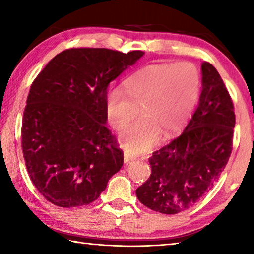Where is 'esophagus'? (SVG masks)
<instances>
[{
	"label": "esophagus",
	"mask_w": 254,
	"mask_h": 254,
	"mask_svg": "<svg viewBox=\"0 0 254 254\" xmlns=\"http://www.w3.org/2000/svg\"><path fill=\"white\" fill-rule=\"evenodd\" d=\"M133 160H135V157L131 156V154L127 152H124V163H128Z\"/></svg>",
	"instance_id": "esophagus-1"
}]
</instances>
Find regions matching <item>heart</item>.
I'll list each match as a JSON object with an SVG mask.
<instances>
[{"label":"heart","mask_w":254,"mask_h":254,"mask_svg":"<svg viewBox=\"0 0 254 254\" xmlns=\"http://www.w3.org/2000/svg\"><path fill=\"white\" fill-rule=\"evenodd\" d=\"M126 93L112 88L106 94L105 110L115 130H122L139 113L121 135L127 152H147L160 139L179 132L190 119L198 100L200 74L194 64H150L134 72L126 84Z\"/></svg>","instance_id":"heart-1"}]
</instances>
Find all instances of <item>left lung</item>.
I'll list each match as a JSON object with an SVG mask.
<instances>
[{
	"label": "left lung",
	"instance_id": "obj_1",
	"mask_svg": "<svg viewBox=\"0 0 254 254\" xmlns=\"http://www.w3.org/2000/svg\"><path fill=\"white\" fill-rule=\"evenodd\" d=\"M198 106L184 132L149 158L151 175L136 189L148 208L177 214L190 208L213 188L232 152L233 102L213 65L201 64Z\"/></svg>",
	"mask_w": 254,
	"mask_h": 254
}]
</instances>
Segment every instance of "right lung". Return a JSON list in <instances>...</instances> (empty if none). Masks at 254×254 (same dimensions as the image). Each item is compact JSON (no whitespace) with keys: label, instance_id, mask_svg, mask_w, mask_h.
Here are the masks:
<instances>
[{"label":"right lung","instance_id":"obj_1","mask_svg":"<svg viewBox=\"0 0 254 254\" xmlns=\"http://www.w3.org/2000/svg\"><path fill=\"white\" fill-rule=\"evenodd\" d=\"M143 55L67 49L33 80L23 112V157L34 187L51 204H91L121 169L123 152L105 127V97L111 81Z\"/></svg>","mask_w":254,"mask_h":254}]
</instances>
